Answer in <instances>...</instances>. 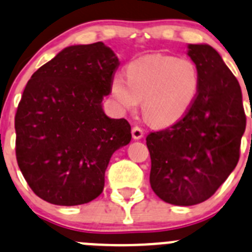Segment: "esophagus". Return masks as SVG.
Masks as SVG:
<instances>
[{"label":"esophagus","mask_w":252,"mask_h":252,"mask_svg":"<svg viewBox=\"0 0 252 252\" xmlns=\"http://www.w3.org/2000/svg\"><path fill=\"white\" fill-rule=\"evenodd\" d=\"M131 135H133V139L138 140V139L143 138L144 135V130L138 126H134L133 129H131Z\"/></svg>","instance_id":"esophagus-1"}]
</instances>
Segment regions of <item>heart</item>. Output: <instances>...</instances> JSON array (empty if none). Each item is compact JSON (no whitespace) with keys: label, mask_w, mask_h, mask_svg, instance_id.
<instances>
[{"label":"heart","mask_w":252,"mask_h":252,"mask_svg":"<svg viewBox=\"0 0 252 252\" xmlns=\"http://www.w3.org/2000/svg\"><path fill=\"white\" fill-rule=\"evenodd\" d=\"M126 80L121 75L111 82V94L118 108L134 112L143 99V114L156 126L177 123L198 96L201 75L191 59L146 55L129 63Z\"/></svg>","instance_id":"heart-1"}]
</instances>
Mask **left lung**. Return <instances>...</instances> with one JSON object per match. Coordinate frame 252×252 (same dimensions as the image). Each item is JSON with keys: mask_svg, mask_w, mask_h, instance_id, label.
Wrapping results in <instances>:
<instances>
[{"mask_svg": "<svg viewBox=\"0 0 252 252\" xmlns=\"http://www.w3.org/2000/svg\"><path fill=\"white\" fill-rule=\"evenodd\" d=\"M188 55L201 75L198 96L177 123L146 136L150 185L175 206L211 198L238 165L246 116L240 85L217 50L189 44Z\"/></svg>", "mask_w": 252, "mask_h": 252, "instance_id": "obj_1", "label": "left lung"}]
</instances>
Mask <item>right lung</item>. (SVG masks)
<instances>
[{"mask_svg":"<svg viewBox=\"0 0 252 252\" xmlns=\"http://www.w3.org/2000/svg\"><path fill=\"white\" fill-rule=\"evenodd\" d=\"M119 60L97 41L65 48L27 84L14 117L16 158L32 191L49 203L79 206L99 196L130 124L102 109Z\"/></svg>","mask_w":252,"mask_h":252,"instance_id":"right-lung-1","label":"right lung"}]
</instances>
